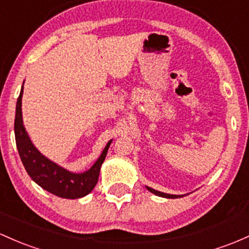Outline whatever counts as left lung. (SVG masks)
<instances>
[{"label":"left lung","instance_id":"obj_1","mask_svg":"<svg viewBox=\"0 0 249 249\" xmlns=\"http://www.w3.org/2000/svg\"><path fill=\"white\" fill-rule=\"evenodd\" d=\"M147 190H150V191H151L152 194H155V195H157V196H162V197H166V198H177V197H182L181 195H170V194L160 193V191H157V190L152 189V188H149V187H147Z\"/></svg>","mask_w":249,"mask_h":249}]
</instances>
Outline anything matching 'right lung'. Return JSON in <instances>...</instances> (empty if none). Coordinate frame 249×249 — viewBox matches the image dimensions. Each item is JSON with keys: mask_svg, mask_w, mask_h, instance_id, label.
<instances>
[{"mask_svg": "<svg viewBox=\"0 0 249 249\" xmlns=\"http://www.w3.org/2000/svg\"><path fill=\"white\" fill-rule=\"evenodd\" d=\"M22 94L23 87L21 89L20 95L16 103V114L14 130H15V141L18 155L22 160L24 169L31 178L40 185L42 189L62 198H80L93 190L99 177L100 166L105 160L106 154L110 147L111 141L103 150L102 155L98 158L89 170L83 174H73L56 165L45 156L41 155L27 135L22 122Z\"/></svg>", "mask_w": 249, "mask_h": 249, "instance_id": "right-lung-1", "label": "right lung"}]
</instances>
